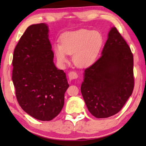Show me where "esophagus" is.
Returning <instances> with one entry per match:
<instances>
[{
	"label": "esophagus",
	"instance_id": "esophagus-1",
	"mask_svg": "<svg viewBox=\"0 0 146 146\" xmlns=\"http://www.w3.org/2000/svg\"><path fill=\"white\" fill-rule=\"evenodd\" d=\"M78 77V76L75 72H70L68 73V78L70 80H72L76 79Z\"/></svg>",
	"mask_w": 146,
	"mask_h": 146
}]
</instances>
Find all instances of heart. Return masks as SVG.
Returning a JSON list of instances; mask_svg holds the SVG:
<instances>
[{
  "instance_id": "1",
  "label": "heart",
  "mask_w": 146,
  "mask_h": 146,
  "mask_svg": "<svg viewBox=\"0 0 146 146\" xmlns=\"http://www.w3.org/2000/svg\"><path fill=\"white\" fill-rule=\"evenodd\" d=\"M103 42L99 31L79 29L62 34L60 43L54 44L53 51L60 64H65L68 60V54H72V60L77 66L88 67L97 60Z\"/></svg>"
}]
</instances>
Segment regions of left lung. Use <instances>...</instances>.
I'll return each mask as SVG.
<instances>
[{"label": "left lung", "mask_w": 146, "mask_h": 146, "mask_svg": "<svg viewBox=\"0 0 146 146\" xmlns=\"http://www.w3.org/2000/svg\"><path fill=\"white\" fill-rule=\"evenodd\" d=\"M133 57L115 27L110 31L100 58L85 70L81 92L90 112L97 118L119 112L134 87Z\"/></svg>", "instance_id": "1"}]
</instances>
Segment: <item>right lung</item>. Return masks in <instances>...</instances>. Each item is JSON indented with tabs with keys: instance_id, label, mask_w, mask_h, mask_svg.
Returning <instances> with one entry per match:
<instances>
[{
	"instance_id": "1",
	"label": "right lung",
	"mask_w": 146,
	"mask_h": 146,
	"mask_svg": "<svg viewBox=\"0 0 146 146\" xmlns=\"http://www.w3.org/2000/svg\"><path fill=\"white\" fill-rule=\"evenodd\" d=\"M46 24L27 28L16 46L13 80L18 102L28 114L50 121L60 112L69 87L66 76L54 63Z\"/></svg>"
}]
</instances>
